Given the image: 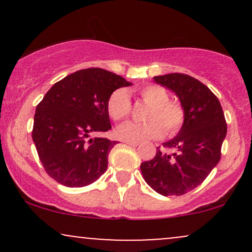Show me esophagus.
Here are the masks:
<instances>
[{"instance_id":"esophagus-1","label":"esophagus","mask_w":252,"mask_h":252,"mask_svg":"<svg viewBox=\"0 0 252 252\" xmlns=\"http://www.w3.org/2000/svg\"><path fill=\"white\" fill-rule=\"evenodd\" d=\"M128 146H131V147H137L138 146V142H126Z\"/></svg>"}]
</instances>
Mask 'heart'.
<instances>
[{"mask_svg": "<svg viewBox=\"0 0 252 252\" xmlns=\"http://www.w3.org/2000/svg\"><path fill=\"white\" fill-rule=\"evenodd\" d=\"M141 100L149 105L144 120L146 123L128 122L116 129V136L128 142L156 140L163 136H174L180 131L186 120V111L180 103L169 100L166 89L156 84L144 86L138 91ZM106 111L114 121H123L131 114V102L126 91L118 89L106 100Z\"/></svg>", "mask_w": 252, "mask_h": 252, "instance_id": "b5f03b06", "label": "heart"}]
</instances>
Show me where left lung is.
<instances>
[{"mask_svg": "<svg viewBox=\"0 0 252 252\" xmlns=\"http://www.w3.org/2000/svg\"><path fill=\"white\" fill-rule=\"evenodd\" d=\"M155 82L175 92L186 111L179 134L156 148L150 161L141 163L147 184L161 195H182L209 176L221 156L227 126L218 98L205 84L184 73L154 77ZM173 149L174 153L168 150Z\"/></svg>", "mask_w": 252, "mask_h": 252, "instance_id": "1", "label": "left lung"}]
</instances>
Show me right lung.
Masks as SVG:
<instances>
[{"instance_id":"add662e5","label":"right lung","mask_w":252,"mask_h":252,"mask_svg":"<svg viewBox=\"0 0 252 252\" xmlns=\"http://www.w3.org/2000/svg\"><path fill=\"white\" fill-rule=\"evenodd\" d=\"M131 84L103 68L68 74L37 104L32 131L43 169L67 187H84L108 168L117 141L98 137L111 129L106 100L115 90Z\"/></svg>"}]
</instances>
